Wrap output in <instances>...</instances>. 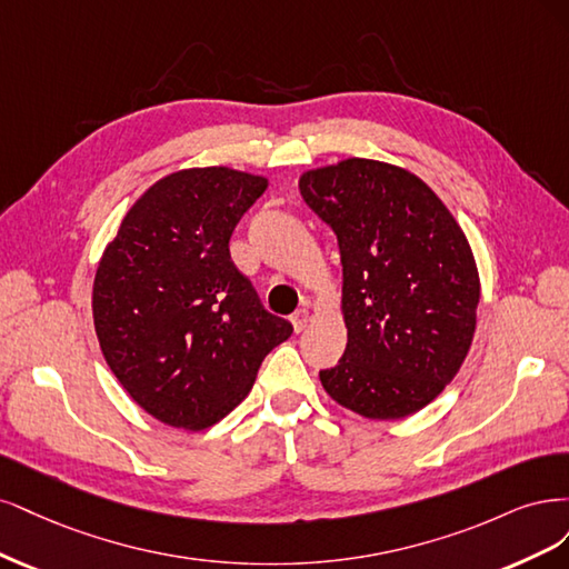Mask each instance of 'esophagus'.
Here are the masks:
<instances>
[{
  "instance_id": "34e87169",
  "label": "esophagus",
  "mask_w": 569,
  "mask_h": 569,
  "mask_svg": "<svg viewBox=\"0 0 569 569\" xmlns=\"http://www.w3.org/2000/svg\"><path fill=\"white\" fill-rule=\"evenodd\" d=\"M290 321H292V328H296V331L300 333V331H305V328H307V323H309V309H298L296 311V315H292L290 317Z\"/></svg>"
}]
</instances>
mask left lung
I'll return each instance as SVG.
<instances>
[{
  "label": "left lung",
  "instance_id": "obj_1",
  "mask_svg": "<svg viewBox=\"0 0 569 569\" xmlns=\"http://www.w3.org/2000/svg\"><path fill=\"white\" fill-rule=\"evenodd\" d=\"M333 229L347 347L319 371L340 407L373 420L423 409L461 369L480 277L468 238L435 191L397 164L347 158L300 179Z\"/></svg>",
  "mask_w": 569,
  "mask_h": 569
}]
</instances>
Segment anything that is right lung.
Here are the masks:
<instances>
[{"label": "right lung", "mask_w": 569, "mask_h": 569, "mask_svg": "<svg viewBox=\"0 0 569 569\" xmlns=\"http://www.w3.org/2000/svg\"><path fill=\"white\" fill-rule=\"evenodd\" d=\"M264 189V177L229 168L168 174L103 250L91 296L101 352L127 395L172 428L222 420L292 333L229 254Z\"/></svg>", "instance_id": "add662e5"}]
</instances>
